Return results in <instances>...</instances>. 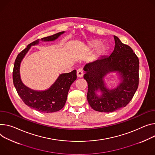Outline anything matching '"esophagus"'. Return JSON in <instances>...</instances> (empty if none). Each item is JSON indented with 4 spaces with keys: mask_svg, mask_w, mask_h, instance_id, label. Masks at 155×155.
Returning <instances> with one entry per match:
<instances>
[{
    "mask_svg": "<svg viewBox=\"0 0 155 155\" xmlns=\"http://www.w3.org/2000/svg\"><path fill=\"white\" fill-rule=\"evenodd\" d=\"M77 77H78V78H81L83 77V70L81 68H80V69L77 70Z\"/></svg>",
    "mask_w": 155,
    "mask_h": 155,
    "instance_id": "esophagus-1",
    "label": "esophagus"
}]
</instances>
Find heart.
Returning a JSON list of instances; mask_svg holds the SVG:
<instances>
[{
	"label": "heart",
	"instance_id": "1",
	"mask_svg": "<svg viewBox=\"0 0 155 155\" xmlns=\"http://www.w3.org/2000/svg\"><path fill=\"white\" fill-rule=\"evenodd\" d=\"M102 42L98 39H93L88 43L87 49L90 50L97 49V53L98 54H102L106 51V47L104 45H101Z\"/></svg>",
	"mask_w": 155,
	"mask_h": 155
}]
</instances>
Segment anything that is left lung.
Returning a JSON list of instances; mask_svg holds the SVG:
<instances>
[{
	"label": "left lung",
	"mask_w": 155,
	"mask_h": 155,
	"mask_svg": "<svg viewBox=\"0 0 155 155\" xmlns=\"http://www.w3.org/2000/svg\"><path fill=\"white\" fill-rule=\"evenodd\" d=\"M114 49L109 56L87 64L83 78L88 83L87 100L92 109L103 112L125 107L132 100L139 83V60L132 48L114 36ZM111 72L120 74L121 82L114 89L106 87L104 78ZM100 91L102 95L96 93Z\"/></svg>",
	"instance_id": "left-lung-1"
}]
</instances>
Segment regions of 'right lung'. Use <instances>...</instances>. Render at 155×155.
I'll return each mask as SVG.
<instances>
[{
	"mask_svg": "<svg viewBox=\"0 0 155 155\" xmlns=\"http://www.w3.org/2000/svg\"><path fill=\"white\" fill-rule=\"evenodd\" d=\"M64 33L61 31L41 38V41H54ZM39 41L37 39L33 41L18 54L13 67V82L18 95L26 105L38 111L49 113L57 112L64 107L70 87L77 79V72L74 70L71 72L61 74L53 85L45 91H35L26 87L20 78V64L31 46L38 45Z\"/></svg>",
	"mask_w": 155,
	"mask_h": 155,
	"instance_id": "right-lung-1",
	"label": "right lung"
}]
</instances>
